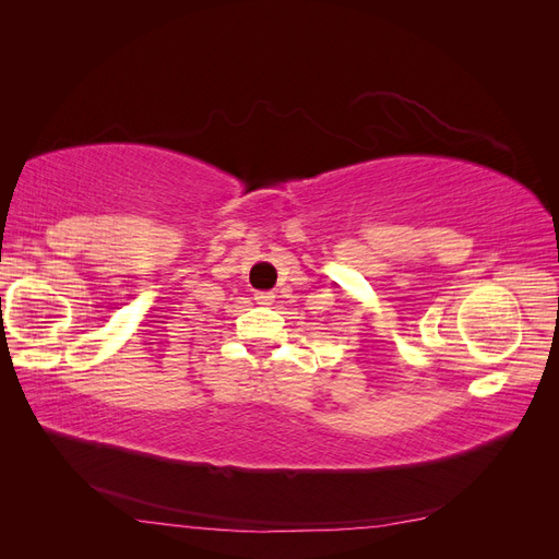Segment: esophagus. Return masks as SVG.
I'll list each match as a JSON object with an SVG mask.
<instances>
[{
  "label": "esophagus",
  "instance_id": "34e87169",
  "mask_svg": "<svg viewBox=\"0 0 559 559\" xmlns=\"http://www.w3.org/2000/svg\"><path fill=\"white\" fill-rule=\"evenodd\" d=\"M253 300H257L259 306H273L275 294L273 292H257V294H253Z\"/></svg>",
  "mask_w": 559,
  "mask_h": 559
}]
</instances>
